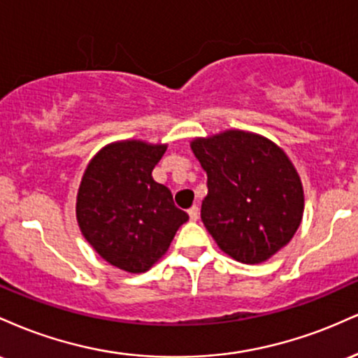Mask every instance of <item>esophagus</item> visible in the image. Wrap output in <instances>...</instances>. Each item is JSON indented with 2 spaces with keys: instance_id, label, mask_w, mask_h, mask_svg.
<instances>
[{
  "instance_id": "esophagus-1",
  "label": "esophagus",
  "mask_w": 358,
  "mask_h": 358,
  "mask_svg": "<svg viewBox=\"0 0 358 358\" xmlns=\"http://www.w3.org/2000/svg\"><path fill=\"white\" fill-rule=\"evenodd\" d=\"M199 207H196V205H193V207H190L188 208V215H190V220H193L195 222L196 219H199Z\"/></svg>"
}]
</instances>
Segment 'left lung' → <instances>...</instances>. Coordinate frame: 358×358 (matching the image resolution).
Wrapping results in <instances>:
<instances>
[{"label":"left lung","mask_w":358,"mask_h":358,"mask_svg":"<svg viewBox=\"0 0 358 358\" xmlns=\"http://www.w3.org/2000/svg\"><path fill=\"white\" fill-rule=\"evenodd\" d=\"M192 151L207 171L202 222L236 261L259 264L293 239L305 195L296 168L273 141L231 129L196 138Z\"/></svg>","instance_id":"left-lung-1"}]
</instances>
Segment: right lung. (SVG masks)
<instances>
[{"label": "right lung", "instance_id": "obj_1", "mask_svg": "<svg viewBox=\"0 0 358 358\" xmlns=\"http://www.w3.org/2000/svg\"><path fill=\"white\" fill-rule=\"evenodd\" d=\"M166 145L136 139L110 143L90 159L77 193L82 236L109 264L145 273L170 248L187 212L175 207L153 168Z\"/></svg>", "mask_w": 358, "mask_h": 358}]
</instances>
